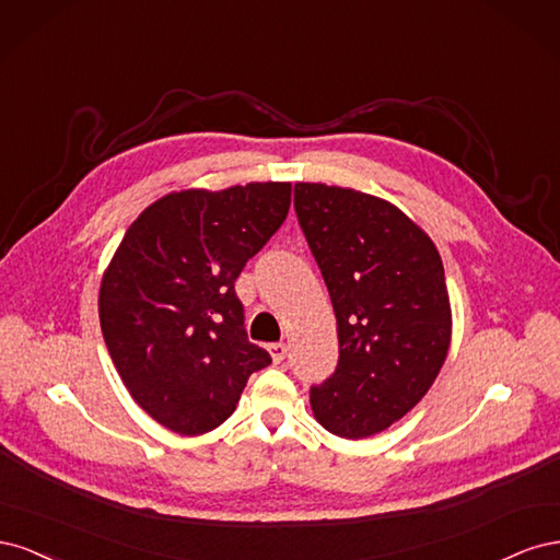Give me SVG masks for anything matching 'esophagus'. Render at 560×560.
Here are the masks:
<instances>
[{"instance_id":"1","label":"esophagus","mask_w":560,"mask_h":560,"mask_svg":"<svg viewBox=\"0 0 560 560\" xmlns=\"http://www.w3.org/2000/svg\"><path fill=\"white\" fill-rule=\"evenodd\" d=\"M268 352H270V358H273V362L280 364L287 358V346L284 343H270Z\"/></svg>"}]
</instances>
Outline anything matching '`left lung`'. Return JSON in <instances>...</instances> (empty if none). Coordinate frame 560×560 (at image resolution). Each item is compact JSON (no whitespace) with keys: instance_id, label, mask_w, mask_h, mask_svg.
<instances>
[{"instance_id":"left-lung-1","label":"left lung","mask_w":560,"mask_h":560,"mask_svg":"<svg viewBox=\"0 0 560 560\" xmlns=\"http://www.w3.org/2000/svg\"><path fill=\"white\" fill-rule=\"evenodd\" d=\"M294 208L338 331V366L311 387L313 416L343 439L378 434L425 397L446 362L453 319L442 257L383 198L299 182Z\"/></svg>"}]
</instances>
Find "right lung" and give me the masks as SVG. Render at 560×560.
<instances>
[{"mask_svg":"<svg viewBox=\"0 0 560 560\" xmlns=\"http://www.w3.org/2000/svg\"><path fill=\"white\" fill-rule=\"evenodd\" d=\"M292 202L290 182L186 189L135 219L100 282V327L130 397L184 436L235 411L270 354L247 341L235 280Z\"/></svg>","mask_w":560,"mask_h":560,"instance_id":"add662e5","label":"right lung"}]
</instances>
